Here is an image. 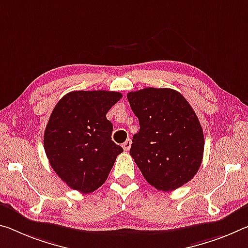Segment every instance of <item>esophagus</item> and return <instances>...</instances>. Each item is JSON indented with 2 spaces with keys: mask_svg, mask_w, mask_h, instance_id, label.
Returning a JSON list of instances; mask_svg holds the SVG:
<instances>
[{
  "mask_svg": "<svg viewBox=\"0 0 248 248\" xmlns=\"http://www.w3.org/2000/svg\"><path fill=\"white\" fill-rule=\"evenodd\" d=\"M131 147V140L130 139H127L124 141V142L123 143V148L124 151H129V149H130Z\"/></svg>",
  "mask_w": 248,
  "mask_h": 248,
  "instance_id": "1",
  "label": "esophagus"
}]
</instances>
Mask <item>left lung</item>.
<instances>
[{
	"label": "left lung",
	"instance_id": "1",
	"mask_svg": "<svg viewBox=\"0 0 248 248\" xmlns=\"http://www.w3.org/2000/svg\"><path fill=\"white\" fill-rule=\"evenodd\" d=\"M127 98L140 124L130 155L147 182L168 192L193 179L202 163L204 136L186 98L173 89L151 87Z\"/></svg>",
	"mask_w": 248,
	"mask_h": 248
}]
</instances>
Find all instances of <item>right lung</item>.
Returning <instances> with one entry per match:
<instances>
[{"mask_svg": "<svg viewBox=\"0 0 248 248\" xmlns=\"http://www.w3.org/2000/svg\"><path fill=\"white\" fill-rule=\"evenodd\" d=\"M120 93L78 90L55 106L44 132V149L56 174L73 190L92 193L107 180L124 151L111 140L107 112Z\"/></svg>", "mask_w": 248, "mask_h": 248, "instance_id": "right-lung-1", "label": "right lung"}]
</instances>
